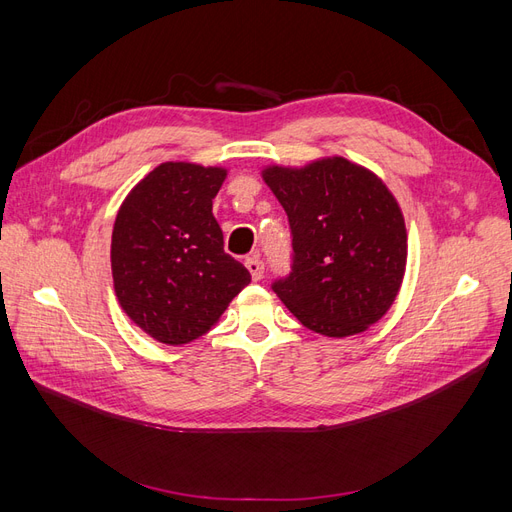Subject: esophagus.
<instances>
[{"label":"esophagus","instance_id":"1","mask_svg":"<svg viewBox=\"0 0 512 512\" xmlns=\"http://www.w3.org/2000/svg\"><path fill=\"white\" fill-rule=\"evenodd\" d=\"M245 267H247V271L252 273V280L254 282H258L260 277H262V273H265V262H262L258 256L245 258Z\"/></svg>","mask_w":512,"mask_h":512}]
</instances>
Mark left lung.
<instances>
[{"mask_svg": "<svg viewBox=\"0 0 512 512\" xmlns=\"http://www.w3.org/2000/svg\"><path fill=\"white\" fill-rule=\"evenodd\" d=\"M262 177L292 237L290 273L273 292L320 335L348 337L378 322L397 297L408 256L404 215L389 188L346 158L271 166Z\"/></svg>", "mask_w": 512, "mask_h": 512, "instance_id": "8db88e82", "label": "left lung"}]
</instances>
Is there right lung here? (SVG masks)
<instances>
[{
  "label": "right lung",
  "instance_id": "obj_1",
  "mask_svg": "<svg viewBox=\"0 0 512 512\" xmlns=\"http://www.w3.org/2000/svg\"><path fill=\"white\" fill-rule=\"evenodd\" d=\"M224 168L164 162L136 185L117 213L111 243L115 294L134 324L162 344L205 335L252 282L224 252L213 198Z\"/></svg>",
  "mask_w": 512,
  "mask_h": 512
}]
</instances>
